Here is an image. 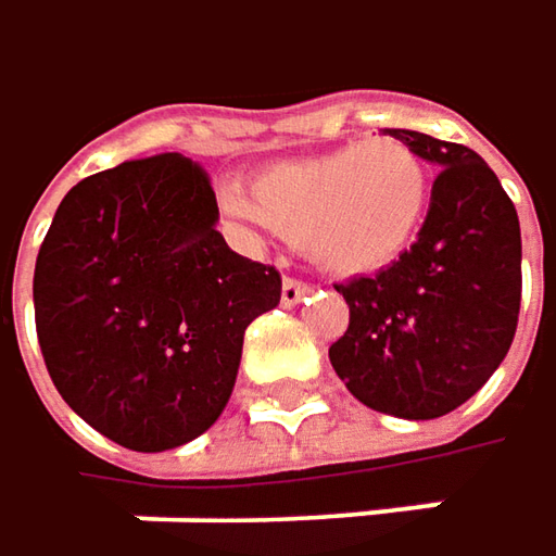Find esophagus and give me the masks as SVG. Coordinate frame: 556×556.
<instances>
[{
	"label": "esophagus",
	"mask_w": 556,
	"mask_h": 556,
	"mask_svg": "<svg viewBox=\"0 0 556 556\" xmlns=\"http://www.w3.org/2000/svg\"><path fill=\"white\" fill-rule=\"evenodd\" d=\"M312 292L308 282H299V279H282V292H279V302L282 308H295L305 295Z\"/></svg>",
	"instance_id": "esophagus-1"
}]
</instances>
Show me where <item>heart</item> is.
Masks as SVG:
<instances>
[{
    "label": "heart",
    "mask_w": 556,
    "mask_h": 556,
    "mask_svg": "<svg viewBox=\"0 0 556 556\" xmlns=\"http://www.w3.org/2000/svg\"><path fill=\"white\" fill-rule=\"evenodd\" d=\"M228 213L244 226L302 244L333 277H372L401 261L424 226L429 172L401 139H366L333 152L261 168L228 190Z\"/></svg>",
    "instance_id": "heart-1"
}]
</instances>
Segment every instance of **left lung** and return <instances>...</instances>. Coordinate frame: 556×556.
<instances>
[{"label": "left lung", "mask_w": 556, "mask_h": 556, "mask_svg": "<svg viewBox=\"0 0 556 556\" xmlns=\"http://www.w3.org/2000/svg\"><path fill=\"white\" fill-rule=\"evenodd\" d=\"M439 175L410 251L376 277L337 286L350 328L330 366L366 407L435 420L506 359L522 302V231L500 177L475 149L417 129H384Z\"/></svg>", "instance_id": "1"}]
</instances>
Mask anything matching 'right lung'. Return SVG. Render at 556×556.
Segmentation results:
<instances>
[{"instance_id":"1","label":"right lung","mask_w":556,"mask_h":556,"mask_svg":"<svg viewBox=\"0 0 556 556\" xmlns=\"http://www.w3.org/2000/svg\"><path fill=\"white\" fill-rule=\"evenodd\" d=\"M200 162L177 152L85 177L34 267V321L63 401L132 452L177 448L226 410L274 267L235 254Z\"/></svg>"}]
</instances>
